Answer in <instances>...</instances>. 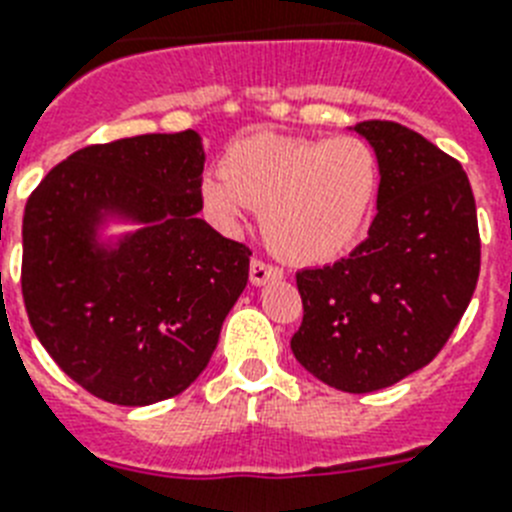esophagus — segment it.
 <instances>
[{
  "label": "esophagus",
  "instance_id": "34e87169",
  "mask_svg": "<svg viewBox=\"0 0 512 512\" xmlns=\"http://www.w3.org/2000/svg\"><path fill=\"white\" fill-rule=\"evenodd\" d=\"M276 278H281V270L273 268V265L263 263V260H252L249 263V283L252 286H265L268 281H276Z\"/></svg>",
  "mask_w": 512,
  "mask_h": 512
}]
</instances>
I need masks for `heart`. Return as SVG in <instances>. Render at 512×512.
I'll list each match as a JSON object with an SVG mask.
<instances>
[{
  "instance_id": "b5f03b06",
  "label": "heart",
  "mask_w": 512,
  "mask_h": 512,
  "mask_svg": "<svg viewBox=\"0 0 512 512\" xmlns=\"http://www.w3.org/2000/svg\"><path fill=\"white\" fill-rule=\"evenodd\" d=\"M380 184V158L362 137L252 135L231 145L200 192L223 231L239 229L249 208H263L265 236L281 255L328 263L364 239Z\"/></svg>"
}]
</instances>
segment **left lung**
<instances>
[{
    "instance_id": "left-lung-1",
    "label": "left lung",
    "mask_w": 512,
    "mask_h": 512,
    "mask_svg": "<svg viewBox=\"0 0 512 512\" xmlns=\"http://www.w3.org/2000/svg\"><path fill=\"white\" fill-rule=\"evenodd\" d=\"M380 158L369 236L349 257L296 273V362L330 388L375 393L427 367L479 278L476 203L461 163L395 122L351 127Z\"/></svg>"
}]
</instances>
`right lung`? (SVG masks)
I'll return each mask as SVG.
<instances>
[{
    "mask_svg": "<svg viewBox=\"0 0 512 512\" xmlns=\"http://www.w3.org/2000/svg\"><path fill=\"white\" fill-rule=\"evenodd\" d=\"M195 130L88 145L49 171L23 218L33 333L77 385L150 406L208 367L249 278V252L197 218Z\"/></svg>",
    "mask_w": 512,
    "mask_h": 512,
    "instance_id": "obj_1",
    "label": "right lung"
}]
</instances>
